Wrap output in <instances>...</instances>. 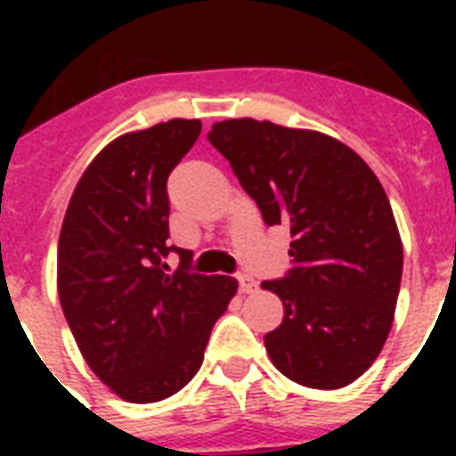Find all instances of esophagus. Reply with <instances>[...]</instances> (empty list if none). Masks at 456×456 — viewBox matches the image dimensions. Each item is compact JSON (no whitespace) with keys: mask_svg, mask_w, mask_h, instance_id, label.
Masks as SVG:
<instances>
[{"mask_svg":"<svg viewBox=\"0 0 456 456\" xmlns=\"http://www.w3.org/2000/svg\"><path fill=\"white\" fill-rule=\"evenodd\" d=\"M239 289H241V293H253L257 291V284L256 279L250 277V274H239Z\"/></svg>","mask_w":456,"mask_h":456,"instance_id":"1","label":"esophagus"}]
</instances>
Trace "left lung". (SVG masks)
Segmentation results:
<instances>
[{
	"label": "left lung",
	"instance_id": "obj_1",
	"mask_svg": "<svg viewBox=\"0 0 456 456\" xmlns=\"http://www.w3.org/2000/svg\"><path fill=\"white\" fill-rule=\"evenodd\" d=\"M227 158L267 227L291 229L293 267L263 281L284 303L265 336L272 364L305 388H343L388 338L403 279V239L374 170L338 139L270 120L215 123Z\"/></svg>",
	"mask_w": 456,
	"mask_h": 456
}]
</instances>
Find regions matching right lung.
I'll list each match as a JSON object with an SVG mask.
<instances>
[{
  "label": "right lung",
  "mask_w": 456,
  "mask_h": 456,
  "mask_svg": "<svg viewBox=\"0 0 456 456\" xmlns=\"http://www.w3.org/2000/svg\"><path fill=\"white\" fill-rule=\"evenodd\" d=\"M200 134L175 118L103 146L75 186L59 236L56 286L82 357L125 403H160L191 381L232 277L191 274L167 246V175ZM175 249L180 270L162 257Z\"/></svg>",
  "instance_id": "add662e5"
}]
</instances>
